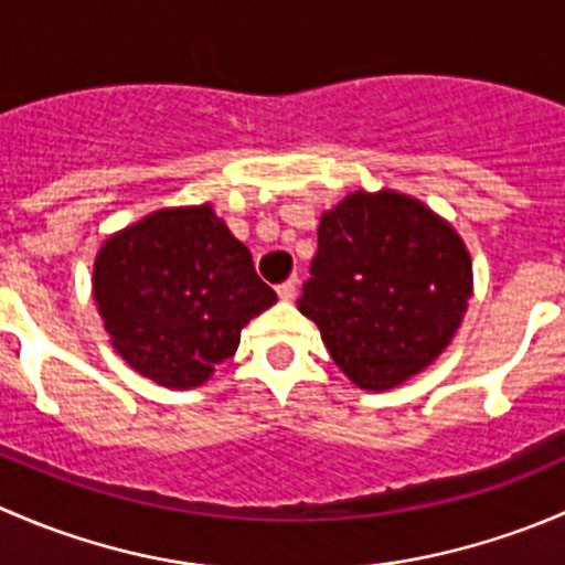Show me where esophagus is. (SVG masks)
<instances>
[{"label":"esophagus","instance_id":"1","mask_svg":"<svg viewBox=\"0 0 565 565\" xmlns=\"http://www.w3.org/2000/svg\"><path fill=\"white\" fill-rule=\"evenodd\" d=\"M276 292L281 300H295V295H298V278H289V281L278 284Z\"/></svg>","mask_w":565,"mask_h":565}]
</instances>
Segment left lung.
I'll use <instances>...</instances> for the list:
<instances>
[{
	"instance_id": "obj_1",
	"label": "left lung",
	"mask_w": 565,
	"mask_h": 565,
	"mask_svg": "<svg viewBox=\"0 0 565 565\" xmlns=\"http://www.w3.org/2000/svg\"><path fill=\"white\" fill-rule=\"evenodd\" d=\"M319 248L298 300L335 366L388 391L451 344L472 295L470 250L420 199L352 191L319 218Z\"/></svg>"
}]
</instances>
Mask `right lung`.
Wrapping results in <instances>:
<instances>
[{
  "mask_svg": "<svg viewBox=\"0 0 565 565\" xmlns=\"http://www.w3.org/2000/svg\"><path fill=\"white\" fill-rule=\"evenodd\" d=\"M93 298L122 361L174 391L207 383L235 355L241 330L276 303L207 202L114 232L95 256Z\"/></svg>",
  "mask_w": 565,
  "mask_h": 565,
  "instance_id": "obj_1",
  "label": "right lung"
}]
</instances>
